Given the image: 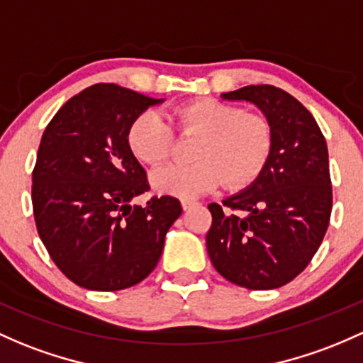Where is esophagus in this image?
<instances>
[{"instance_id": "esophagus-1", "label": "esophagus", "mask_w": 363, "mask_h": 363, "mask_svg": "<svg viewBox=\"0 0 363 363\" xmlns=\"http://www.w3.org/2000/svg\"><path fill=\"white\" fill-rule=\"evenodd\" d=\"M194 205H196V201H194V200H189V198H181V206H182V210H184V212H186V210H189L191 206H194Z\"/></svg>"}]
</instances>
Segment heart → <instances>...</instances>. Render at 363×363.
<instances>
[{
    "label": "heart",
    "mask_w": 363,
    "mask_h": 363,
    "mask_svg": "<svg viewBox=\"0 0 363 363\" xmlns=\"http://www.w3.org/2000/svg\"><path fill=\"white\" fill-rule=\"evenodd\" d=\"M174 117L184 130L203 138L194 158L184 165L170 163L155 170L151 184L162 194L196 198L225 181L230 188L250 184L264 170L270 151L269 125L255 115L217 99H196L175 108ZM174 133L158 111H141L127 130V145L146 165H158L169 157Z\"/></svg>",
    "instance_id": "obj_1"
}]
</instances>
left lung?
<instances>
[{
  "mask_svg": "<svg viewBox=\"0 0 363 363\" xmlns=\"http://www.w3.org/2000/svg\"><path fill=\"white\" fill-rule=\"evenodd\" d=\"M222 101L257 106L270 130L264 170L208 205L206 250L218 274L246 289H276L308 265L328 230L333 188L325 139L308 110L274 86H246Z\"/></svg>",
  "mask_w": 363,
  "mask_h": 363,
  "instance_id": "obj_1",
  "label": "left lung"
}]
</instances>
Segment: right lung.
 Instances as JSON below:
<instances>
[{"mask_svg":"<svg viewBox=\"0 0 363 363\" xmlns=\"http://www.w3.org/2000/svg\"><path fill=\"white\" fill-rule=\"evenodd\" d=\"M163 101L115 84L91 86L43 134L33 172L35 225L58 269L81 288L118 291L148 277L182 213L170 196L133 205L150 184L127 130Z\"/></svg>","mask_w":363,"mask_h":363,"instance_id":"right-lung-1","label":"right lung"}]
</instances>
